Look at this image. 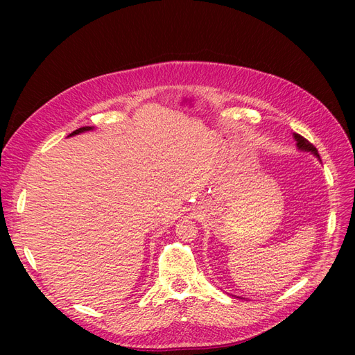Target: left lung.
<instances>
[{"label": "left lung", "mask_w": 355, "mask_h": 355, "mask_svg": "<svg viewBox=\"0 0 355 355\" xmlns=\"http://www.w3.org/2000/svg\"><path fill=\"white\" fill-rule=\"evenodd\" d=\"M293 138L296 141V146L297 149H301V151H306V153H311L313 154L315 157L320 158V154H318V149H316L308 139H305L304 137H301L300 134H293Z\"/></svg>", "instance_id": "left-lung-1"}]
</instances>
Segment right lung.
Listing matches in <instances>:
<instances>
[{
  "mask_svg": "<svg viewBox=\"0 0 355 355\" xmlns=\"http://www.w3.org/2000/svg\"><path fill=\"white\" fill-rule=\"evenodd\" d=\"M92 129H93L92 126H83V128H79V129H76V130H73V132H71L69 137L79 135V134H82V132H86V130H92Z\"/></svg>",
  "mask_w": 355,
  "mask_h": 355,
  "instance_id": "1",
  "label": "right lung"
}]
</instances>
